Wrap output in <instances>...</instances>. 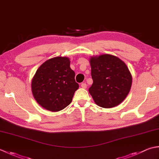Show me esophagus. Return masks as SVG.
<instances>
[{"label":"esophagus","instance_id":"esophagus-1","mask_svg":"<svg viewBox=\"0 0 159 159\" xmlns=\"http://www.w3.org/2000/svg\"><path fill=\"white\" fill-rule=\"evenodd\" d=\"M80 87H82L83 89H86L87 88V84L85 83H81V85H80Z\"/></svg>","mask_w":159,"mask_h":159}]
</instances>
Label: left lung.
<instances>
[{
	"label": "left lung",
	"mask_w": 159,
	"mask_h": 159,
	"mask_svg": "<svg viewBox=\"0 0 159 159\" xmlns=\"http://www.w3.org/2000/svg\"><path fill=\"white\" fill-rule=\"evenodd\" d=\"M93 79L89 92L100 107L119 105L129 93L133 79L123 61L114 55H101L89 59Z\"/></svg>",
	"instance_id": "8db88e82"
}]
</instances>
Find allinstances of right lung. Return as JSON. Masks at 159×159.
I'll list each match as a JSON object with an SVG mask.
<instances>
[{"label":"right lung","instance_id":"obj_1","mask_svg":"<svg viewBox=\"0 0 159 159\" xmlns=\"http://www.w3.org/2000/svg\"><path fill=\"white\" fill-rule=\"evenodd\" d=\"M68 57H57L42 63L31 81L33 96L40 106L52 112L65 109L79 88Z\"/></svg>","mask_w":159,"mask_h":159}]
</instances>
